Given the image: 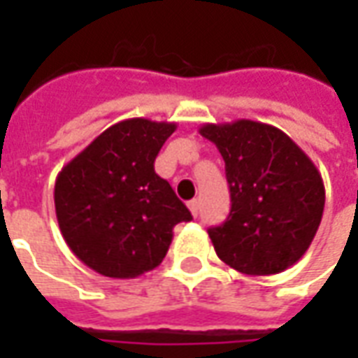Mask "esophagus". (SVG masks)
<instances>
[{"instance_id":"34e87169","label":"esophagus","mask_w":358,"mask_h":358,"mask_svg":"<svg viewBox=\"0 0 358 358\" xmlns=\"http://www.w3.org/2000/svg\"><path fill=\"white\" fill-rule=\"evenodd\" d=\"M187 207H189V210H192V215L197 217V213H199V201H197V199H192V201L187 203Z\"/></svg>"}]
</instances>
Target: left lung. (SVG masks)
Returning <instances> with one entry per match:
<instances>
[{"mask_svg": "<svg viewBox=\"0 0 358 358\" xmlns=\"http://www.w3.org/2000/svg\"><path fill=\"white\" fill-rule=\"evenodd\" d=\"M226 164L232 209L209 228L220 261L249 276L284 272L305 255L324 213V182L315 163L276 126L240 118L203 124Z\"/></svg>", "mask_w": 358, "mask_h": 358, "instance_id": "obj_1", "label": "left lung"}]
</instances>
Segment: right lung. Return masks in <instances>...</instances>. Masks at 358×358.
Masks as SVG:
<instances>
[{
  "instance_id": "right-lung-1",
  "label": "right lung",
  "mask_w": 358,
  "mask_h": 358,
  "mask_svg": "<svg viewBox=\"0 0 358 358\" xmlns=\"http://www.w3.org/2000/svg\"><path fill=\"white\" fill-rule=\"evenodd\" d=\"M174 122L128 118L99 134L61 169L55 213L66 245L109 278H136L161 264L172 228L192 213L155 172Z\"/></svg>"
}]
</instances>
